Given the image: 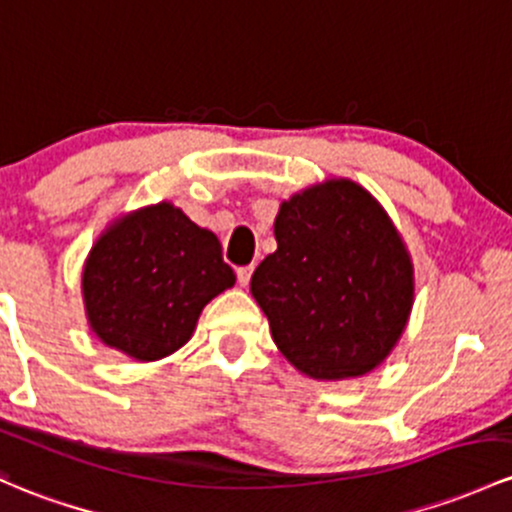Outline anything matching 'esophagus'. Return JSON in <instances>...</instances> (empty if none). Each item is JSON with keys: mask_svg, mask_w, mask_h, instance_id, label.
Wrapping results in <instances>:
<instances>
[{"mask_svg": "<svg viewBox=\"0 0 512 512\" xmlns=\"http://www.w3.org/2000/svg\"><path fill=\"white\" fill-rule=\"evenodd\" d=\"M252 270H255V267L252 265H247V267H238V282L242 284V287H247V284H250V277H252Z\"/></svg>", "mask_w": 512, "mask_h": 512, "instance_id": "esophagus-1", "label": "esophagus"}]
</instances>
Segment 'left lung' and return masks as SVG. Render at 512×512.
Here are the masks:
<instances>
[{
  "label": "left lung",
  "mask_w": 512,
  "mask_h": 512,
  "mask_svg": "<svg viewBox=\"0 0 512 512\" xmlns=\"http://www.w3.org/2000/svg\"><path fill=\"white\" fill-rule=\"evenodd\" d=\"M250 292L284 358L316 380L365 375L402 336L412 262L383 208L346 179L306 188L274 220Z\"/></svg>",
  "instance_id": "left-lung-1"
}]
</instances>
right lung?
<instances>
[{
  "label": "right lung",
  "mask_w": 512,
  "mask_h": 512,
  "mask_svg": "<svg viewBox=\"0 0 512 512\" xmlns=\"http://www.w3.org/2000/svg\"><path fill=\"white\" fill-rule=\"evenodd\" d=\"M233 284L220 240L171 203L112 225L83 270L90 326L102 343L137 360L184 346L203 306Z\"/></svg>",
  "instance_id": "right-lung-1"
}]
</instances>
